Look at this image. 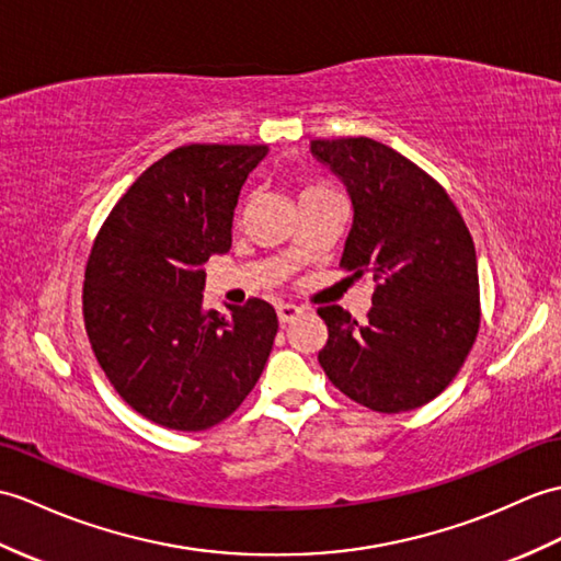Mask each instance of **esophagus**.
I'll use <instances>...</instances> for the list:
<instances>
[{
	"label": "esophagus",
	"mask_w": 561,
	"mask_h": 561,
	"mask_svg": "<svg viewBox=\"0 0 561 561\" xmlns=\"http://www.w3.org/2000/svg\"><path fill=\"white\" fill-rule=\"evenodd\" d=\"M301 308L298 306H294V304H282L279 308H277V318H279V322L282 324H289V322H294L298 316H301Z\"/></svg>",
	"instance_id": "esophagus-1"
}]
</instances>
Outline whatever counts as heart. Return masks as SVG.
<instances>
[{
  "instance_id": "obj_1",
  "label": "heart",
  "mask_w": 561,
  "mask_h": 561,
  "mask_svg": "<svg viewBox=\"0 0 561 561\" xmlns=\"http://www.w3.org/2000/svg\"><path fill=\"white\" fill-rule=\"evenodd\" d=\"M334 191L330 184H324V181H301V198H308V195H318V193H328ZM245 210V203H241L239 207V215H243Z\"/></svg>"
}]
</instances>
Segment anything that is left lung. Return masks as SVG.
<instances>
[{"label":"left lung","mask_w":561,"mask_h":561,"mask_svg":"<svg viewBox=\"0 0 561 561\" xmlns=\"http://www.w3.org/2000/svg\"><path fill=\"white\" fill-rule=\"evenodd\" d=\"M318 160L354 203L340 267L375 282L358 324L342 306L318 308L330 382L377 413L419 409L445 392L480 330L471 231L447 191L419 164L373 138H318Z\"/></svg>","instance_id":"1"}]
</instances>
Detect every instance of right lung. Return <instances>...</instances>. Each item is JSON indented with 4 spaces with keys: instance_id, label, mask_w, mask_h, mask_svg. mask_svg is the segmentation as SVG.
Masks as SVG:
<instances>
[{
    "instance_id": "obj_1",
    "label": "right lung",
    "mask_w": 561,
    "mask_h": 561,
    "mask_svg": "<svg viewBox=\"0 0 561 561\" xmlns=\"http://www.w3.org/2000/svg\"><path fill=\"white\" fill-rule=\"evenodd\" d=\"M267 146L191 142L150 164L100 227L83 282L85 332L128 407L169 430L198 433L251 394L275 344L263 298L217 316L205 270L231 245L239 191Z\"/></svg>"
}]
</instances>
